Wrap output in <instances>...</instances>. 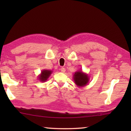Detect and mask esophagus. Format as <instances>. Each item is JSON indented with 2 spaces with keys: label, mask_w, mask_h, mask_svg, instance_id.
<instances>
[{
  "label": "esophagus",
  "mask_w": 131,
  "mask_h": 131,
  "mask_svg": "<svg viewBox=\"0 0 131 131\" xmlns=\"http://www.w3.org/2000/svg\"><path fill=\"white\" fill-rule=\"evenodd\" d=\"M61 72H62V73H65V71H66V69L64 68H62L61 69Z\"/></svg>",
  "instance_id": "obj_1"
}]
</instances>
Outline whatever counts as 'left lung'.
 Instances as JSON below:
<instances>
[{
    "label": "left lung",
    "instance_id": "8db88e82",
    "mask_svg": "<svg viewBox=\"0 0 131 131\" xmlns=\"http://www.w3.org/2000/svg\"><path fill=\"white\" fill-rule=\"evenodd\" d=\"M75 84L79 87H84L87 85L90 81L88 74L83 72L82 70H77L73 76Z\"/></svg>",
    "mask_w": 131,
    "mask_h": 131
}]
</instances>
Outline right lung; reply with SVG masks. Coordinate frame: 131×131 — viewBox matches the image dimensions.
<instances>
[{"label": "right lung", "instance_id": "add662e5", "mask_svg": "<svg viewBox=\"0 0 131 131\" xmlns=\"http://www.w3.org/2000/svg\"><path fill=\"white\" fill-rule=\"evenodd\" d=\"M52 71L47 69H43L41 72V73L38 76V79L41 82H46L49 78L50 75L52 74Z\"/></svg>", "mask_w": 131, "mask_h": 131}]
</instances>
